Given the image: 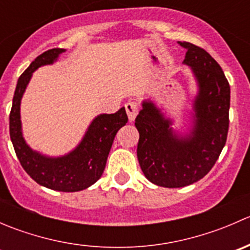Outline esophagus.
I'll use <instances>...</instances> for the list:
<instances>
[{"mask_svg": "<svg viewBox=\"0 0 250 250\" xmlns=\"http://www.w3.org/2000/svg\"><path fill=\"white\" fill-rule=\"evenodd\" d=\"M125 111H127V115H128V118H129V121L132 122V121L135 120V117H137L138 115V104L135 102H128L127 104L125 105Z\"/></svg>", "mask_w": 250, "mask_h": 250, "instance_id": "1", "label": "esophagus"}]
</instances>
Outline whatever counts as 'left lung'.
I'll use <instances>...</instances> for the list:
<instances>
[{
  "label": "left lung",
  "mask_w": 250,
  "mask_h": 250,
  "mask_svg": "<svg viewBox=\"0 0 250 250\" xmlns=\"http://www.w3.org/2000/svg\"><path fill=\"white\" fill-rule=\"evenodd\" d=\"M186 49L184 64L192 69L198 93L193 125L180 137L152 102H143L135 118L139 132L137 155L144 175L155 185L184 188L202 179L218 161L229 132L230 84L220 65L203 48L179 42Z\"/></svg>",
  "instance_id": "8db88e82"
}]
</instances>
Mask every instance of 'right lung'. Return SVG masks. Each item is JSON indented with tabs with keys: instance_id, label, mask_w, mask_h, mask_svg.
I'll return each instance as SVG.
<instances>
[{
	"instance_id": "1",
	"label": "right lung",
	"mask_w": 250,
	"mask_h": 250,
	"mask_svg": "<svg viewBox=\"0 0 250 250\" xmlns=\"http://www.w3.org/2000/svg\"><path fill=\"white\" fill-rule=\"evenodd\" d=\"M64 52L53 48L42 53L19 77L9 113V134L20 165L37 184L50 190L75 192L89 188L103 175L116 133L127 123L128 116L122 107L116 113L95 117L77 147L62 157H47L32 150L22 138L20 102L32 72L53 64Z\"/></svg>"
}]
</instances>
